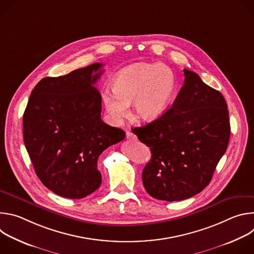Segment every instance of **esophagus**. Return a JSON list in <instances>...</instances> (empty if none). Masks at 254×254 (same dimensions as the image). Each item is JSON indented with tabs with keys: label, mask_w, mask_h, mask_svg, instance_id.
<instances>
[{
	"label": "esophagus",
	"mask_w": 254,
	"mask_h": 254,
	"mask_svg": "<svg viewBox=\"0 0 254 254\" xmlns=\"http://www.w3.org/2000/svg\"><path fill=\"white\" fill-rule=\"evenodd\" d=\"M127 139H131V140H136V135L130 131H127Z\"/></svg>",
	"instance_id": "obj_1"
}]
</instances>
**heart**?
I'll return each mask as SVG.
<instances>
[{
	"mask_svg": "<svg viewBox=\"0 0 254 254\" xmlns=\"http://www.w3.org/2000/svg\"><path fill=\"white\" fill-rule=\"evenodd\" d=\"M114 90L102 93L110 120L119 124L127 116L133 101L134 115L142 121H155L166 111L176 89L172 70L162 64L139 62L121 70L114 80Z\"/></svg>",
	"mask_w": 254,
	"mask_h": 254,
	"instance_id": "b5f03b06",
	"label": "heart"
}]
</instances>
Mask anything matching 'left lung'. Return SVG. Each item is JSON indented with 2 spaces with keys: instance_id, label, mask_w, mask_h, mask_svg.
<instances>
[{
  "instance_id": "left-lung-1",
  "label": "left lung",
  "mask_w": 254,
  "mask_h": 254,
  "mask_svg": "<svg viewBox=\"0 0 254 254\" xmlns=\"http://www.w3.org/2000/svg\"><path fill=\"white\" fill-rule=\"evenodd\" d=\"M184 75L171 108L152 123L132 128L152 153L141 173L143 187L152 197L168 202L188 199L209 185L230 136L221 92L193 71L184 69Z\"/></svg>"
}]
</instances>
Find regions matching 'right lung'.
<instances>
[{
    "label": "right lung",
    "instance_id": "1",
    "mask_svg": "<svg viewBox=\"0 0 254 254\" xmlns=\"http://www.w3.org/2000/svg\"><path fill=\"white\" fill-rule=\"evenodd\" d=\"M101 67L93 63L41 79L23 116L24 143L36 175L61 197L81 199L98 189V157L126 137L123 129L100 118L101 95L93 84Z\"/></svg>",
    "mask_w": 254,
    "mask_h": 254
}]
</instances>
